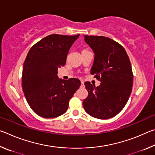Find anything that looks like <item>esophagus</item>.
Segmentation results:
<instances>
[{"instance_id":"obj_1","label":"esophagus","mask_w":155,"mask_h":155,"mask_svg":"<svg viewBox=\"0 0 155 155\" xmlns=\"http://www.w3.org/2000/svg\"><path fill=\"white\" fill-rule=\"evenodd\" d=\"M81 87H83V86H84V82H83V81H81Z\"/></svg>"}]
</instances>
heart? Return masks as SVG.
<instances>
[{"instance_id":"1","label":"heart","mask_w":155,"mask_h":155,"mask_svg":"<svg viewBox=\"0 0 155 155\" xmlns=\"http://www.w3.org/2000/svg\"><path fill=\"white\" fill-rule=\"evenodd\" d=\"M87 51V50H83V51Z\"/></svg>"}]
</instances>
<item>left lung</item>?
<instances>
[{
    "mask_svg": "<svg viewBox=\"0 0 155 155\" xmlns=\"http://www.w3.org/2000/svg\"><path fill=\"white\" fill-rule=\"evenodd\" d=\"M94 52L91 74L101 81L98 87L85 82L88 91L83 100L85 111L94 117L109 119L122 111L132 91L133 75L125 49L104 36L83 35Z\"/></svg>",
    "mask_w": 155,
    "mask_h": 155,
    "instance_id": "left-lung-1",
    "label": "left lung"
}]
</instances>
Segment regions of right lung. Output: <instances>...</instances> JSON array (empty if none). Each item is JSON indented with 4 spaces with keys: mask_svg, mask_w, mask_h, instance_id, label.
I'll return each instance as SVG.
<instances>
[{
    "mask_svg": "<svg viewBox=\"0 0 155 155\" xmlns=\"http://www.w3.org/2000/svg\"><path fill=\"white\" fill-rule=\"evenodd\" d=\"M77 35L52 34L36 43L26 57L22 70V89L33 111L45 118H52L67 111L70 100L81 85V81L57 76L64 66L70 48Z\"/></svg>",
    "mask_w": 155,
    "mask_h": 155,
    "instance_id": "obj_1",
    "label": "right lung"
}]
</instances>
